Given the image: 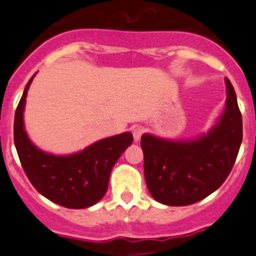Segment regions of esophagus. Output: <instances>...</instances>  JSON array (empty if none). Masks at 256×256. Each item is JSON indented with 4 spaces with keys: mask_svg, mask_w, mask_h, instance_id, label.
Instances as JSON below:
<instances>
[{
    "mask_svg": "<svg viewBox=\"0 0 256 256\" xmlns=\"http://www.w3.org/2000/svg\"><path fill=\"white\" fill-rule=\"evenodd\" d=\"M143 132H144V130H143V128H142V126H135V128H132V136H134L135 142H138L139 139H140Z\"/></svg>",
    "mask_w": 256,
    "mask_h": 256,
    "instance_id": "1",
    "label": "esophagus"
}]
</instances>
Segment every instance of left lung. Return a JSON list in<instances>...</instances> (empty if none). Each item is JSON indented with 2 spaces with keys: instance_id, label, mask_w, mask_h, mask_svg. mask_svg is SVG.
Instances as JSON below:
<instances>
[{
  "instance_id": "left-lung-1",
  "label": "left lung",
  "mask_w": 256,
  "mask_h": 256,
  "mask_svg": "<svg viewBox=\"0 0 256 256\" xmlns=\"http://www.w3.org/2000/svg\"><path fill=\"white\" fill-rule=\"evenodd\" d=\"M225 86L224 112L206 134L180 140L142 135L147 188L161 204H194L218 190L230 173L242 143V116L228 78Z\"/></svg>"
}]
</instances>
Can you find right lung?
I'll list each match as a JSON object with an SVG mask.
<instances>
[{
  "mask_svg": "<svg viewBox=\"0 0 256 256\" xmlns=\"http://www.w3.org/2000/svg\"><path fill=\"white\" fill-rule=\"evenodd\" d=\"M30 79L15 112L14 143L19 160L34 188L46 199L66 208H88L96 204L108 190L110 172L121 154L132 143V132L100 139L83 151L54 154L35 146L24 128Z\"/></svg>",
  "mask_w": 256,
  "mask_h": 256,
  "instance_id": "obj_1",
  "label": "right lung"
}]
</instances>
